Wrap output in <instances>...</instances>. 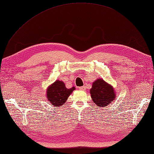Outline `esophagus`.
<instances>
[{"label":"esophagus","mask_w":154,"mask_h":154,"mask_svg":"<svg viewBox=\"0 0 154 154\" xmlns=\"http://www.w3.org/2000/svg\"><path fill=\"white\" fill-rule=\"evenodd\" d=\"M79 89L82 90V91H85L86 88L85 87V86H82V87H80L79 88Z\"/></svg>","instance_id":"34e87169"}]
</instances>
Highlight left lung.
I'll return each mask as SVG.
<instances>
[{
	"label": "left lung",
	"mask_w": 154,
	"mask_h": 154,
	"mask_svg": "<svg viewBox=\"0 0 154 154\" xmlns=\"http://www.w3.org/2000/svg\"><path fill=\"white\" fill-rule=\"evenodd\" d=\"M91 97L97 106L105 107L109 105L116 99V93L113 86L102 78H97L93 82L90 89Z\"/></svg>",
	"instance_id": "obj_1"
}]
</instances>
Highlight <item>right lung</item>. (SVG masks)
I'll use <instances>...</instances> for the list:
<instances>
[{"label": "right lung", "instance_id": "obj_1", "mask_svg": "<svg viewBox=\"0 0 154 154\" xmlns=\"http://www.w3.org/2000/svg\"><path fill=\"white\" fill-rule=\"evenodd\" d=\"M75 89L74 87L66 88L64 82L56 80L47 88L46 97L48 102L55 107L61 106L65 103Z\"/></svg>", "mask_w": 154, "mask_h": 154}]
</instances>
